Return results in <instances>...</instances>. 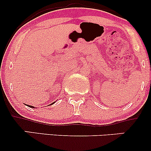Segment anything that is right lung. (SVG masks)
Here are the masks:
<instances>
[{"label":"right lung","mask_w":151,"mask_h":151,"mask_svg":"<svg viewBox=\"0 0 151 151\" xmlns=\"http://www.w3.org/2000/svg\"><path fill=\"white\" fill-rule=\"evenodd\" d=\"M54 103H55V102H53V103L50 104V105H52V104H54ZM27 106L30 107V108H35V107H34V106H30V105H28V106Z\"/></svg>","instance_id":"1"}]
</instances>
